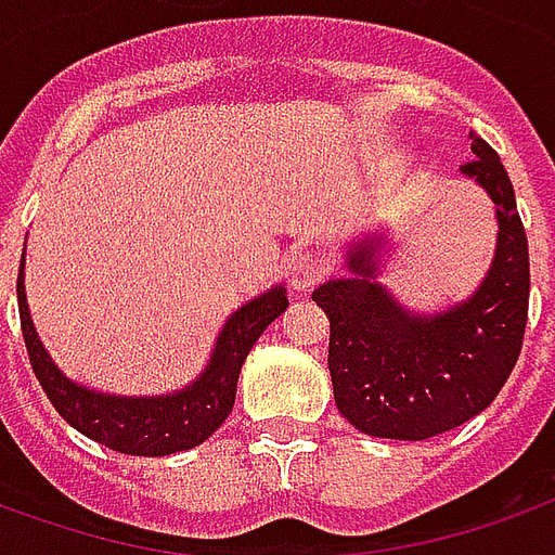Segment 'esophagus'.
<instances>
[{"label": "esophagus", "instance_id": "esophagus-1", "mask_svg": "<svg viewBox=\"0 0 555 555\" xmlns=\"http://www.w3.org/2000/svg\"><path fill=\"white\" fill-rule=\"evenodd\" d=\"M323 273H326V261H323L318 253H299V256H294V261H291V288H314Z\"/></svg>", "mask_w": 555, "mask_h": 555}]
</instances>
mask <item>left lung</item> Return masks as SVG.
Listing matches in <instances>:
<instances>
[{
	"label": "left lung",
	"mask_w": 555,
	"mask_h": 555,
	"mask_svg": "<svg viewBox=\"0 0 555 555\" xmlns=\"http://www.w3.org/2000/svg\"><path fill=\"white\" fill-rule=\"evenodd\" d=\"M462 164L494 203L496 246L470 297L438 311H414L379 282L385 232L347 246V276L311 299L330 318V373L338 412L373 438L424 441L494 403L518 361L529 309V249L506 167L470 134Z\"/></svg>",
	"instance_id": "8db88e82"
}]
</instances>
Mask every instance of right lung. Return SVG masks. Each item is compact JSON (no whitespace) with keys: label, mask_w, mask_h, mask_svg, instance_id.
<instances>
[{"label":"right lung","mask_w":555,"mask_h":555,"mask_svg":"<svg viewBox=\"0 0 555 555\" xmlns=\"http://www.w3.org/2000/svg\"><path fill=\"white\" fill-rule=\"evenodd\" d=\"M16 302H20V323L26 338L28 359L35 367L37 382L43 385L49 403L73 429L100 441L108 450L126 455H170L203 444L205 438L223 426L235 405L237 376L244 367L253 344L261 332L288 309L285 285H273L258 294L241 309L232 311L223 330L217 335L211 359L205 371L191 385L173 393H152V397H122L88 388L69 379L52 361V356L37 338L35 320L26 299V249L16 276Z\"/></svg>","instance_id":"right-lung-1"}]
</instances>
